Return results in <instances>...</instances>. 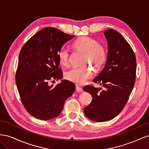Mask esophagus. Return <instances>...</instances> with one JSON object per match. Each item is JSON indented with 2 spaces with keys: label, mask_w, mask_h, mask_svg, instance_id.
Returning <instances> with one entry per match:
<instances>
[{
  "label": "esophagus",
  "mask_w": 149,
  "mask_h": 149,
  "mask_svg": "<svg viewBox=\"0 0 149 149\" xmlns=\"http://www.w3.org/2000/svg\"><path fill=\"white\" fill-rule=\"evenodd\" d=\"M76 89L78 92H81L83 91V89L81 87L79 86L78 85H76Z\"/></svg>",
  "instance_id": "34e87169"
}]
</instances>
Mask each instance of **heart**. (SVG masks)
Returning a JSON list of instances; mask_svg holds the SVG:
<instances>
[{
	"label": "heart",
	"instance_id": "obj_1",
	"mask_svg": "<svg viewBox=\"0 0 149 149\" xmlns=\"http://www.w3.org/2000/svg\"><path fill=\"white\" fill-rule=\"evenodd\" d=\"M73 47L76 50L84 53L82 61L84 65L71 68L65 72V77L71 82L83 84L93 74V68L87 64H92L96 69H100L106 60V49L95 39L86 37L75 40ZM70 56V51L65 47L61 48L58 52V59L62 65H68Z\"/></svg>",
	"mask_w": 149,
	"mask_h": 149
}]
</instances>
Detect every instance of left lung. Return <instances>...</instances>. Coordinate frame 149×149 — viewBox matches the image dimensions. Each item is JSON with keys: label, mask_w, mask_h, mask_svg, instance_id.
Instances as JSON below:
<instances>
[{"label": "left lung", "mask_w": 149, "mask_h": 149, "mask_svg": "<svg viewBox=\"0 0 149 149\" xmlns=\"http://www.w3.org/2000/svg\"><path fill=\"white\" fill-rule=\"evenodd\" d=\"M108 45L106 65L93 81L104 89L87 85L84 91L92 101L84 109L88 118L95 122L111 120L124 109L134 88L136 76V58L125 38L113 29L104 32Z\"/></svg>", "instance_id": "8db88e82"}]
</instances>
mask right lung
<instances>
[{"mask_svg":"<svg viewBox=\"0 0 149 149\" xmlns=\"http://www.w3.org/2000/svg\"><path fill=\"white\" fill-rule=\"evenodd\" d=\"M74 37L47 27L32 36L21 49L15 82L22 104L34 118L43 120L56 118L74 91L75 85L68 80H62L55 86L48 83L62 78L58 52Z\"/></svg>","mask_w":149,"mask_h":149,"instance_id":"obj_1","label":"right lung"}]
</instances>
